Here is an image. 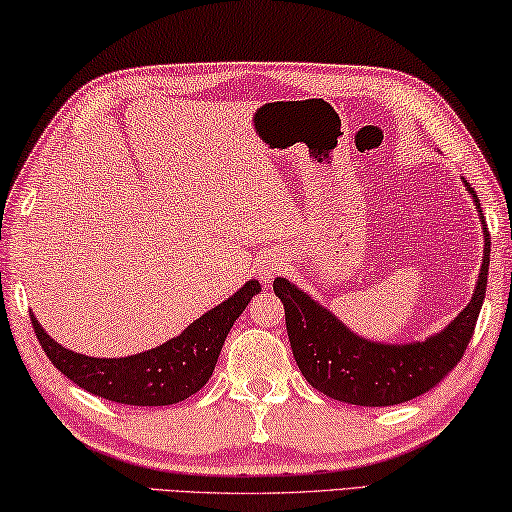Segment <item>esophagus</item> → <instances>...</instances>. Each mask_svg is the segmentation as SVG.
Segmentation results:
<instances>
[{
  "label": "esophagus",
  "mask_w": 512,
  "mask_h": 512,
  "mask_svg": "<svg viewBox=\"0 0 512 512\" xmlns=\"http://www.w3.org/2000/svg\"><path fill=\"white\" fill-rule=\"evenodd\" d=\"M281 270H283V261H281V258H276V256H267L256 265V274L263 283H272L274 276H279Z\"/></svg>",
  "instance_id": "obj_1"
}]
</instances>
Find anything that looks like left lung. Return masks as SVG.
<instances>
[{
    "label": "left lung",
    "mask_w": 512,
    "mask_h": 512,
    "mask_svg": "<svg viewBox=\"0 0 512 512\" xmlns=\"http://www.w3.org/2000/svg\"><path fill=\"white\" fill-rule=\"evenodd\" d=\"M468 186L483 224V263L468 306L441 333L414 344H378L348 330L333 312L285 279L274 281L299 369L324 396L360 407H391L434 389L468 348L488 285L490 233L477 193Z\"/></svg>",
    "instance_id": "1"
}]
</instances>
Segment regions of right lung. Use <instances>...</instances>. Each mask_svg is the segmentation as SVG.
Returning a JSON list of instances; mask_svg holds the SVG:
<instances>
[{
    "label": "right lung",
    "instance_id": "add662e5",
    "mask_svg": "<svg viewBox=\"0 0 512 512\" xmlns=\"http://www.w3.org/2000/svg\"><path fill=\"white\" fill-rule=\"evenodd\" d=\"M258 292L261 283L251 279L233 297L193 321L179 337L152 351L112 360L62 348L33 315L31 324L51 364L80 389L121 405L161 407L186 400L209 382L233 321Z\"/></svg>",
    "mask_w": 512,
    "mask_h": 512
}]
</instances>
